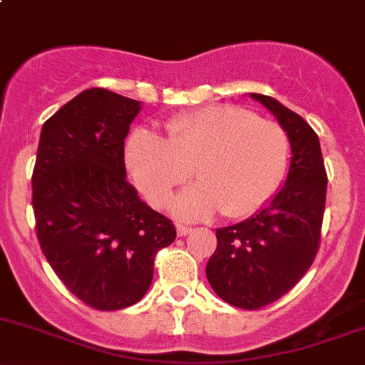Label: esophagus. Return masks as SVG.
Returning a JSON list of instances; mask_svg holds the SVG:
<instances>
[{"label":"esophagus","mask_w":365,"mask_h":365,"mask_svg":"<svg viewBox=\"0 0 365 365\" xmlns=\"http://www.w3.org/2000/svg\"><path fill=\"white\" fill-rule=\"evenodd\" d=\"M176 232H178L180 237H185L192 232V228H189V226H185V225H176Z\"/></svg>","instance_id":"obj_1"}]
</instances>
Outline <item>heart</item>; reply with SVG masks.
I'll return each mask as SVG.
<instances>
[{"instance_id": "1", "label": "heart", "mask_w": 365, "mask_h": 365, "mask_svg": "<svg viewBox=\"0 0 365 365\" xmlns=\"http://www.w3.org/2000/svg\"><path fill=\"white\" fill-rule=\"evenodd\" d=\"M126 164L137 189L153 207L192 175L200 183L173 203L176 215L207 217L221 208L228 219L264 207L289 165V137L277 123L237 107H205L165 125V137L137 130L126 144Z\"/></svg>"}]
</instances>
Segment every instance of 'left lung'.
Segmentation results:
<instances>
[{"label": "left lung", "mask_w": 365, "mask_h": 365, "mask_svg": "<svg viewBox=\"0 0 365 365\" xmlns=\"http://www.w3.org/2000/svg\"><path fill=\"white\" fill-rule=\"evenodd\" d=\"M251 98L277 115L292 158L285 185L267 207L244 222L215 230L208 284L219 298L244 310L271 305L305 277L321 244L328 183L312 126L271 96Z\"/></svg>", "instance_id": "8db88e82"}]
</instances>
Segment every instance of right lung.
I'll return each mask as SVG.
<instances>
[{
    "label": "right lung",
    "instance_id": "obj_1",
    "mask_svg": "<svg viewBox=\"0 0 365 365\" xmlns=\"http://www.w3.org/2000/svg\"><path fill=\"white\" fill-rule=\"evenodd\" d=\"M140 103L87 88L44 123L31 175L35 232L46 260L80 302L101 312L150 289L155 255L176 239L126 180L125 139Z\"/></svg>",
    "mask_w": 365,
    "mask_h": 365
}]
</instances>
